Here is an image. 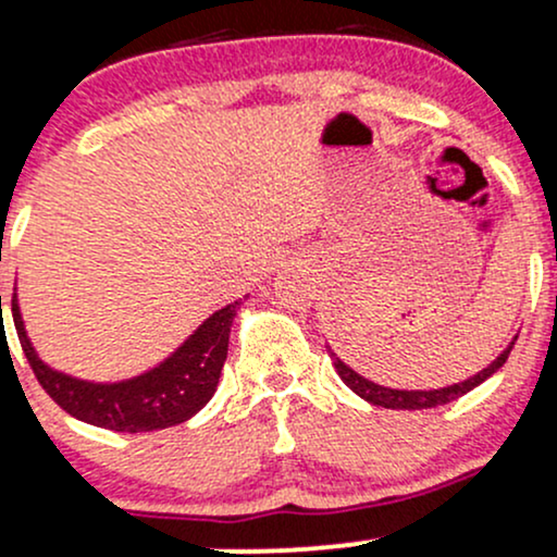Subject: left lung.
I'll return each mask as SVG.
<instances>
[{
    "label": "left lung",
    "mask_w": 557,
    "mask_h": 557,
    "mask_svg": "<svg viewBox=\"0 0 557 557\" xmlns=\"http://www.w3.org/2000/svg\"><path fill=\"white\" fill-rule=\"evenodd\" d=\"M516 337H519V335H516ZM516 337L508 343V348H505L495 361L487 363V367L482 369V372H476L474 376H469V380H463V382H456V385H447V387H440V389H395V387L376 385V382L367 380V376H361L359 372H356V369H350L348 363H345L341 356H337L335 350L330 348V345H327V354H330L332 367H335L337 376H341L345 385L354 389L359 398L372 403V406H382V408H398V411H421V408L445 406V403L461 398V395L469 393V389H474L476 385H482L484 380H490V376L495 374L505 361H508V354H510V348H513Z\"/></svg>",
    "instance_id": "obj_1"
}]
</instances>
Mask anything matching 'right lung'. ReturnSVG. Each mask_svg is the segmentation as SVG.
I'll use <instances>...</instances> for the list:
<instances>
[{
	"label": "right lung",
	"mask_w": 557,
	"mask_h": 557,
	"mask_svg": "<svg viewBox=\"0 0 557 557\" xmlns=\"http://www.w3.org/2000/svg\"><path fill=\"white\" fill-rule=\"evenodd\" d=\"M246 298L248 296L233 300L225 309L203 319L194 335H188V341L177 345L154 369L120 382L78 380V376L49 367L36 354L34 343L25 332L17 293L12 296V319H15L25 359L57 406L65 408L70 417L101 426V430L136 434L183 424L212 400L227 359L230 327Z\"/></svg>",
	"instance_id": "obj_1"
}]
</instances>
